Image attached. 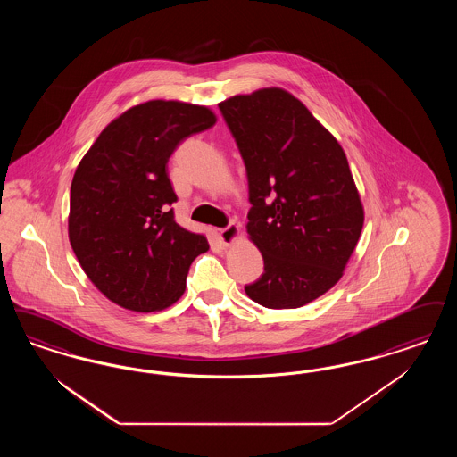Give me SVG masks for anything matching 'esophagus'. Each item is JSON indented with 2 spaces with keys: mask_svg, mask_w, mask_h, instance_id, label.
I'll return each mask as SVG.
<instances>
[{
  "mask_svg": "<svg viewBox=\"0 0 457 457\" xmlns=\"http://www.w3.org/2000/svg\"><path fill=\"white\" fill-rule=\"evenodd\" d=\"M239 237V228L237 224H229L224 229H220V239L224 245H231Z\"/></svg>",
  "mask_w": 457,
  "mask_h": 457,
  "instance_id": "esophagus-1",
  "label": "esophagus"
}]
</instances>
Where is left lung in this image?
<instances>
[{
  "mask_svg": "<svg viewBox=\"0 0 457 457\" xmlns=\"http://www.w3.org/2000/svg\"><path fill=\"white\" fill-rule=\"evenodd\" d=\"M220 109L246 166V231L265 265L245 293L270 310L301 308L342 278L364 226L347 156L282 88L237 95Z\"/></svg>",
  "mask_w": 457,
  "mask_h": 457,
  "instance_id": "8db88e82",
  "label": "left lung"
}]
</instances>
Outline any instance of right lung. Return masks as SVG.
I'll return each instance as SVG.
<instances>
[{"label":"right lung","instance_id":"right-lung-1","mask_svg":"<svg viewBox=\"0 0 457 457\" xmlns=\"http://www.w3.org/2000/svg\"><path fill=\"white\" fill-rule=\"evenodd\" d=\"M216 113L179 100H149L113 119L74 171L68 235L81 269L112 303L151 312L175 304L205 237L179 226L166 163Z\"/></svg>","mask_w":457,"mask_h":457}]
</instances>
